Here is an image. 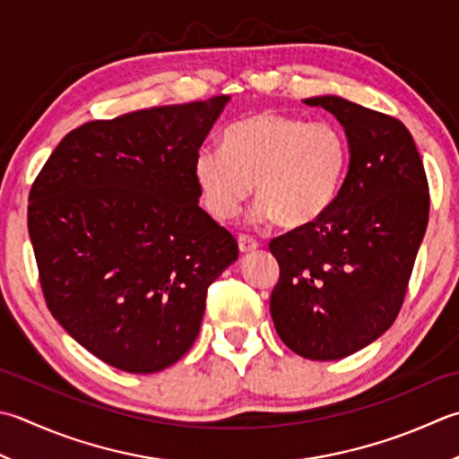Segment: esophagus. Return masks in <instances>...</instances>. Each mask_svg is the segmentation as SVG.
Instances as JSON below:
<instances>
[{
  "label": "esophagus",
  "instance_id": "1",
  "mask_svg": "<svg viewBox=\"0 0 459 459\" xmlns=\"http://www.w3.org/2000/svg\"><path fill=\"white\" fill-rule=\"evenodd\" d=\"M237 240H238V250H240L242 255H247V253H253V250H256V248H258V242H256L253 237L240 235Z\"/></svg>",
  "mask_w": 459,
  "mask_h": 459
}]
</instances>
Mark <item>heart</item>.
Wrapping results in <instances>:
<instances>
[{"label": "heart", "mask_w": 459, "mask_h": 459, "mask_svg": "<svg viewBox=\"0 0 459 459\" xmlns=\"http://www.w3.org/2000/svg\"><path fill=\"white\" fill-rule=\"evenodd\" d=\"M348 160L346 134L334 123L258 111L229 125L222 149L196 151L193 177L214 219L235 217L255 185L256 219L296 229L332 209Z\"/></svg>", "instance_id": "heart-1"}]
</instances>
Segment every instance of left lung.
<instances>
[{"mask_svg":"<svg viewBox=\"0 0 459 459\" xmlns=\"http://www.w3.org/2000/svg\"><path fill=\"white\" fill-rule=\"evenodd\" d=\"M344 127L350 165L332 209L271 242L281 281L271 314L308 360H340L392 326L424 240L429 193L403 123L338 95L304 99Z\"/></svg>","mask_w":459,"mask_h":459,"instance_id":"left-lung-1","label":"left lung"}]
</instances>
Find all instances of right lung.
Masks as SVG:
<instances>
[{
    "label": "right lung",
    "instance_id": "1",
    "mask_svg": "<svg viewBox=\"0 0 459 459\" xmlns=\"http://www.w3.org/2000/svg\"><path fill=\"white\" fill-rule=\"evenodd\" d=\"M229 95L67 133L35 178L27 227L53 318L99 360L165 370L191 350L238 245L199 206L195 152Z\"/></svg>",
    "mask_w": 459,
    "mask_h": 459
}]
</instances>
